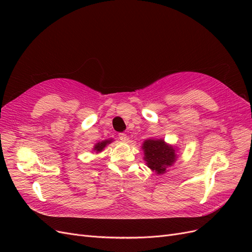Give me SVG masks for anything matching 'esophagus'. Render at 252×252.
Returning a JSON list of instances; mask_svg holds the SVG:
<instances>
[{"instance_id": "34e87169", "label": "esophagus", "mask_w": 252, "mask_h": 252, "mask_svg": "<svg viewBox=\"0 0 252 252\" xmlns=\"http://www.w3.org/2000/svg\"><path fill=\"white\" fill-rule=\"evenodd\" d=\"M118 138L121 140V141H126L127 139V136L125 134V133H119L118 134Z\"/></svg>"}]
</instances>
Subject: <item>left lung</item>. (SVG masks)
Wrapping results in <instances>:
<instances>
[{
	"instance_id": "obj_1",
	"label": "left lung",
	"mask_w": 252,
	"mask_h": 252,
	"mask_svg": "<svg viewBox=\"0 0 252 252\" xmlns=\"http://www.w3.org/2000/svg\"><path fill=\"white\" fill-rule=\"evenodd\" d=\"M143 160L153 172L163 175L167 168L173 166L178 159L177 149L174 145L166 143L162 138H149L145 139L141 147Z\"/></svg>"
}]
</instances>
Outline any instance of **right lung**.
I'll list each match as a JSON object with an SVG mask.
<instances>
[{
	"label": "right lung",
	"instance_id": "add662e5",
	"mask_svg": "<svg viewBox=\"0 0 252 252\" xmlns=\"http://www.w3.org/2000/svg\"><path fill=\"white\" fill-rule=\"evenodd\" d=\"M112 142H113L112 138H110V139L102 140V141H98V142L94 144V147H93V149H92V152H94V153H96V154H99V153H101V152L104 150V148L107 147V145H109V144L112 143Z\"/></svg>",
	"mask_w": 252,
	"mask_h": 252
}]
</instances>
